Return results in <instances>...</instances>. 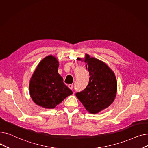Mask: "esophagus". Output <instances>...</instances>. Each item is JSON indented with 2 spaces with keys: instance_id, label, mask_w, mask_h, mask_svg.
Segmentation results:
<instances>
[{
  "instance_id": "esophagus-1",
  "label": "esophagus",
  "mask_w": 148,
  "mask_h": 148,
  "mask_svg": "<svg viewBox=\"0 0 148 148\" xmlns=\"http://www.w3.org/2000/svg\"><path fill=\"white\" fill-rule=\"evenodd\" d=\"M68 86V88H69V89H73V85H72V84H69Z\"/></svg>"
}]
</instances>
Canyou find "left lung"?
<instances>
[{
	"instance_id": "1",
	"label": "left lung",
	"mask_w": 148,
	"mask_h": 148,
	"mask_svg": "<svg viewBox=\"0 0 148 148\" xmlns=\"http://www.w3.org/2000/svg\"><path fill=\"white\" fill-rule=\"evenodd\" d=\"M84 62L89 73V83L75 95L89 113L97 114L112 103L117 91V80L112 70L103 62L88 54Z\"/></svg>"
}]
</instances>
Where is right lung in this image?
<instances>
[{
    "mask_svg": "<svg viewBox=\"0 0 148 148\" xmlns=\"http://www.w3.org/2000/svg\"><path fill=\"white\" fill-rule=\"evenodd\" d=\"M59 66V61L51 55L45 57L38 63L29 86L30 96L36 105L53 109L73 94L58 73Z\"/></svg>",
    "mask_w": 148,
    "mask_h": 148,
    "instance_id": "add662e5",
    "label": "right lung"
}]
</instances>
